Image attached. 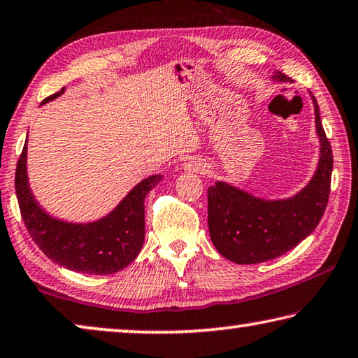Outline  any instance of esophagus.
I'll return each instance as SVG.
<instances>
[{
	"label": "esophagus",
	"mask_w": 358,
	"mask_h": 358,
	"mask_svg": "<svg viewBox=\"0 0 358 358\" xmlns=\"http://www.w3.org/2000/svg\"><path fill=\"white\" fill-rule=\"evenodd\" d=\"M185 171H190V173H198V174H203L206 173V168H208V163L205 160H201V158H192L185 163Z\"/></svg>",
	"instance_id": "esophagus-1"
}]
</instances>
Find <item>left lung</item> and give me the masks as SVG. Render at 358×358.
I'll return each instance as SVG.
<instances>
[{"instance_id":"left-lung-1","label":"left lung","mask_w":358,"mask_h":358,"mask_svg":"<svg viewBox=\"0 0 358 358\" xmlns=\"http://www.w3.org/2000/svg\"><path fill=\"white\" fill-rule=\"evenodd\" d=\"M275 80L291 81L282 71ZM315 123L320 137V163L310 184L282 201H266L229 184L208 189V227L211 241L224 257L236 264L271 261L298 246L320 222L331 187L333 152L322 126L315 97Z\"/></svg>"}]
</instances>
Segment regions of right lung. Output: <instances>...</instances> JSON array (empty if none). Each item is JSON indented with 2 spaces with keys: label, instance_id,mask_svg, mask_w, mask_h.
<instances>
[{
  "label": "right lung",
  "instance_id": "1",
  "mask_svg": "<svg viewBox=\"0 0 358 358\" xmlns=\"http://www.w3.org/2000/svg\"><path fill=\"white\" fill-rule=\"evenodd\" d=\"M64 87L51 99L62 94ZM27 145L15 168V194L22 219L31 240L49 259L75 272L108 275L120 272L136 259L144 243V200L160 176H150L137 184L117 210L92 224H67L49 217L33 200L27 180Z\"/></svg>",
  "mask_w": 358,
  "mask_h": 358
}]
</instances>
